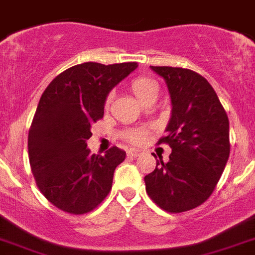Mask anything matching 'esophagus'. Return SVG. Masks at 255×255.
<instances>
[{
  "mask_svg": "<svg viewBox=\"0 0 255 255\" xmlns=\"http://www.w3.org/2000/svg\"><path fill=\"white\" fill-rule=\"evenodd\" d=\"M139 153H140L139 150H135V148H131V150L128 151V156L136 157V156H139Z\"/></svg>",
  "mask_w": 255,
  "mask_h": 255,
  "instance_id": "34e87169",
  "label": "esophagus"
}]
</instances>
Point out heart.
Masks as SVG:
<instances>
[{"label":"heart","mask_w":255,"mask_h":255,"mask_svg":"<svg viewBox=\"0 0 255 255\" xmlns=\"http://www.w3.org/2000/svg\"><path fill=\"white\" fill-rule=\"evenodd\" d=\"M130 90H131V92L134 94V96H135V98L142 103L143 100L148 98L150 95L156 94L157 87H156V83H155L152 79H150V78L138 77L131 81V83H130ZM111 102H112V95H109L108 98H107L105 105L109 107ZM146 135H147V132L143 129H135V130H132V131L128 132V135L126 136H128V139L131 140V142L140 143L146 139Z\"/></svg>","instance_id":"1"}]
</instances>
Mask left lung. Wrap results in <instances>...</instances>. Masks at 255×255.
<instances>
[{
  "label": "left lung",
  "mask_w": 255,
  "mask_h": 255,
  "mask_svg": "<svg viewBox=\"0 0 255 255\" xmlns=\"http://www.w3.org/2000/svg\"><path fill=\"white\" fill-rule=\"evenodd\" d=\"M150 67L169 92L170 119L159 143H168L172 153L168 163L156 160L155 170L144 177L146 191L165 211H188L212 194L226 168L228 116L202 75L182 67Z\"/></svg>",
  "instance_id": "obj_1"
}]
</instances>
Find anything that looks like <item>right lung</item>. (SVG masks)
Instances as JSON below:
<instances>
[{
	"label": "right lung",
	"instance_id": "right-lung-1",
	"mask_svg": "<svg viewBox=\"0 0 255 255\" xmlns=\"http://www.w3.org/2000/svg\"><path fill=\"white\" fill-rule=\"evenodd\" d=\"M138 67L136 62H85L57 75L43 92L28 131V157L44 197L62 211L94 210L112 188L126 152L112 147L91 155V125L104 115L109 92Z\"/></svg>",
	"mask_w": 255,
	"mask_h": 255
}]
</instances>
